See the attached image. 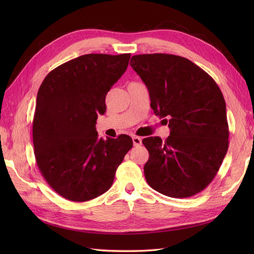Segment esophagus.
Returning a JSON list of instances; mask_svg holds the SVG:
<instances>
[{
	"label": "esophagus",
	"mask_w": 254,
	"mask_h": 254,
	"mask_svg": "<svg viewBox=\"0 0 254 254\" xmlns=\"http://www.w3.org/2000/svg\"><path fill=\"white\" fill-rule=\"evenodd\" d=\"M132 141H133L134 146H139L142 144V139L139 136H132Z\"/></svg>",
	"instance_id": "34e87169"
}]
</instances>
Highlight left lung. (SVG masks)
Listing matches in <instances>:
<instances>
[{
	"label": "left lung",
	"instance_id": "8db88e82",
	"mask_svg": "<svg viewBox=\"0 0 254 254\" xmlns=\"http://www.w3.org/2000/svg\"><path fill=\"white\" fill-rule=\"evenodd\" d=\"M130 65L146 84L150 107L171 134L149 136L146 181L168 197L187 198L216 176L229 147L226 102L217 83L190 60L171 54L131 57Z\"/></svg>",
	"mask_w": 254,
	"mask_h": 254
}]
</instances>
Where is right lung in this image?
<instances>
[{"mask_svg":"<svg viewBox=\"0 0 254 254\" xmlns=\"http://www.w3.org/2000/svg\"><path fill=\"white\" fill-rule=\"evenodd\" d=\"M130 54H87L51 71L37 94L33 142L37 165L57 194L88 201L108 190L132 139L98 137L106 95L125 73Z\"/></svg>","mask_w":254,"mask_h":254,"instance_id":"obj_1","label":"right lung"}]
</instances>
